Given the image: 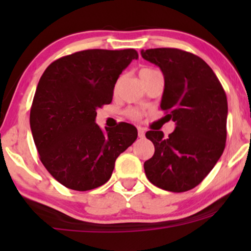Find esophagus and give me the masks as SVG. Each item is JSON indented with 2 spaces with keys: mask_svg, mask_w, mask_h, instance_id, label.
Masks as SVG:
<instances>
[{
  "mask_svg": "<svg viewBox=\"0 0 251 251\" xmlns=\"http://www.w3.org/2000/svg\"><path fill=\"white\" fill-rule=\"evenodd\" d=\"M138 137L139 138L145 137V129H144L143 127H138Z\"/></svg>",
  "mask_w": 251,
  "mask_h": 251,
  "instance_id": "esophagus-1",
  "label": "esophagus"
}]
</instances>
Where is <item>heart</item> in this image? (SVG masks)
Listing matches in <instances>:
<instances>
[{
	"label": "heart",
	"instance_id": "heart-1",
	"mask_svg": "<svg viewBox=\"0 0 251 251\" xmlns=\"http://www.w3.org/2000/svg\"><path fill=\"white\" fill-rule=\"evenodd\" d=\"M154 71L155 70H153V68H150V67L143 68V70L140 71V76H144V75H146V74H150V73H153ZM125 114L128 118H131V119H139L140 118V112L137 111V109H133V108L126 109Z\"/></svg>",
	"mask_w": 251,
	"mask_h": 251
}]
</instances>
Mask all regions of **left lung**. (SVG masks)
Listing matches in <instances>:
<instances>
[{"mask_svg": "<svg viewBox=\"0 0 251 251\" xmlns=\"http://www.w3.org/2000/svg\"><path fill=\"white\" fill-rule=\"evenodd\" d=\"M160 68L165 88L160 107L176 123L169 137L148 131L154 154L144 163L148 179L158 188L184 192L197 186L214 169L226 148L227 101L210 66L177 48L142 50Z\"/></svg>", "mask_w": 251, "mask_h": 251, "instance_id": "1", "label": "left lung"}]
</instances>
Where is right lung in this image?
<instances>
[{
    "label": "right lung",
    "instance_id": "right-lung-1",
    "mask_svg": "<svg viewBox=\"0 0 251 251\" xmlns=\"http://www.w3.org/2000/svg\"><path fill=\"white\" fill-rule=\"evenodd\" d=\"M137 50H87L60 57L43 72L30 108V128L43 166L66 188L87 191L111 178L114 163L137 139L133 125L106 133L94 123L111 103L122 72Z\"/></svg>",
    "mask_w": 251,
    "mask_h": 251
}]
</instances>
